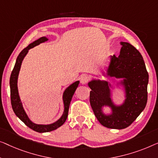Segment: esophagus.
Here are the masks:
<instances>
[{
	"mask_svg": "<svg viewBox=\"0 0 158 158\" xmlns=\"http://www.w3.org/2000/svg\"><path fill=\"white\" fill-rule=\"evenodd\" d=\"M89 81V77L86 76V75H84V76H82V77L81 78V83L82 84H86Z\"/></svg>",
	"mask_w": 158,
	"mask_h": 158,
	"instance_id": "1",
	"label": "esophagus"
}]
</instances>
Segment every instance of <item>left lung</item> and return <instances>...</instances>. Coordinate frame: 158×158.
Wrapping results in <instances>:
<instances>
[{
  "instance_id": "left-lung-1",
  "label": "left lung",
  "mask_w": 158,
  "mask_h": 158,
  "mask_svg": "<svg viewBox=\"0 0 158 158\" xmlns=\"http://www.w3.org/2000/svg\"><path fill=\"white\" fill-rule=\"evenodd\" d=\"M118 57L111 58L107 72L111 77L124 78L127 99L123 105L117 106L110 98L108 83L94 81L89 83L92 91L89 101L95 116L102 125L111 129H124L134 122L145 109L148 102V72L143 58L136 48L127 42H121ZM108 105L113 109V114L106 116L101 107Z\"/></svg>"
}]
</instances>
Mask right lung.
Returning a JSON list of instances; mask_svg holds the SVG:
<instances>
[{"mask_svg": "<svg viewBox=\"0 0 158 158\" xmlns=\"http://www.w3.org/2000/svg\"><path fill=\"white\" fill-rule=\"evenodd\" d=\"M48 39L45 36L41 37L36 41L33 42L29 44L27 47L24 48L21 51L19 56L17 57L16 61H15L14 68L11 72L10 77V102H11V106L13 110L15 115L23 122V123L28 126V127L31 129V130L35 131L38 132H51L56 129L59 128L63 124L65 121L66 120L68 117L69 108L70 102L72 101V97L74 95L75 91H76L77 86H78L79 81H77L74 83L69 86V87L65 90L63 95L64 104V112L63 113L61 118L59 120L56 121V123L48 124V125H44V124H36L33 123L28 118L27 114H26L25 111H24L23 106L20 100V97L19 95V92H18V86H17V81H18V76H19L20 69H21V63L23 61V58L27 54L28 50L31 48H34V46L39 45L41 43L47 41Z\"/></svg>", "mask_w": 158, "mask_h": 158, "instance_id": "1", "label": "right lung"}]
</instances>
